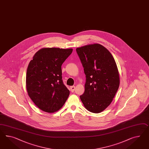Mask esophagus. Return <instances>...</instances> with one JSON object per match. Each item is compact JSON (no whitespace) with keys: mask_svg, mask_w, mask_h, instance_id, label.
<instances>
[{"mask_svg":"<svg viewBox=\"0 0 149 149\" xmlns=\"http://www.w3.org/2000/svg\"><path fill=\"white\" fill-rule=\"evenodd\" d=\"M75 86H70V91L72 92H74V90H75Z\"/></svg>","mask_w":149,"mask_h":149,"instance_id":"34e87169","label":"esophagus"}]
</instances>
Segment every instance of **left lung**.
Instances as JSON below:
<instances>
[{"instance_id":"obj_1","label":"left lung","mask_w":149,"mask_h":149,"mask_svg":"<svg viewBox=\"0 0 149 149\" xmlns=\"http://www.w3.org/2000/svg\"><path fill=\"white\" fill-rule=\"evenodd\" d=\"M86 81L81 100L89 112H102L111 104L120 84L117 64L111 52L100 44L77 48Z\"/></svg>"}]
</instances>
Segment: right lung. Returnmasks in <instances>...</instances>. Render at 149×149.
<instances>
[{
  "label": "right lung",
  "mask_w": 149,
  "mask_h": 149,
  "mask_svg": "<svg viewBox=\"0 0 149 149\" xmlns=\"http://www.w3.org/2000/svg\"><path fill=\"white\" fill-rule=\"evenodd\" d=\"M72 49L44 48L35 53L28 65L26 87L37 107L48 113L62 108L69 95L63 84L61 65Z\"/></svg>",
  "instance_id": "right-lung-1"
}]
</instances>
